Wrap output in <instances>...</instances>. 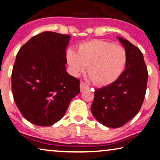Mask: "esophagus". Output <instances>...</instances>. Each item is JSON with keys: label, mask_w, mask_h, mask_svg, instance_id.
I'll return each instance as SVG.
<instances>
[{"label": "esophagus", "mask_w": 160, "mask_h": 160, "mask_svg": "<svg viewBox=\"0 0 160 160\" xmlns=\"http://www.w3.org/2000/svg\"><path fill=\"white\" fill-rule=\"evenodd\" d=\"M80 91H82V90H84V89L89 88V86H88V85L85 83L84 82H80Z\"/></svg>", "instance_id": "esophagus-1"}]
</instances>
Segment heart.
Wrapping results in <instances>:
<instances>
[{
  "label": "heart",
  "mask_w": 160,
  "mask_h": 160,
  "mask_svg": "<svg viewBox=\"0 0 160 160\" xmlns=\"http://www.w3.org/2000/svg\"><path fill=\"white\" fill-rule=\"evenodd\" d=\"M71 73L78 77L88 67L93 83L100 86L112 84L124 71L127 62L125 49L111 42L92 40L80 44L78 53L72 48L67 51Z\"/></svg>",
  "instance_id": "obj_1"
}]
</instances>
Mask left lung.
<instances>
[{"mask_svg":"<svg viewBox=\"0 0 160 160\" xmlns=\"http://www.w3.org/2000/svg\"><path fill=\"white\" fill-rule=\"evenodd\" d=\"M117 38L127 52L126 69L112 84L95 89L91 108L94 118L110 128L123 126L140 111L148 76L141 51L128 40Z\"/></svg>","mask_w":160,"mask_h":160,"instance_id":"left-lung-1","label":"left lung"}]
</instances>
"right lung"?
I'll list each match as a JSON object with an SVG mask.
<instances>
[{"instance_id":"right-lung-1","label":"right lung","mask_w":160,"mask_h":160,"mask_svg":"<svg viewBox=\"0 0 160 160\" xmlns=\"http://www.w3.org/2000/svg\"><path fill=\"white\" fill-rule=\"evenodd\" d=\"M70 36L45 31L20 49L12 73L17 107L33 124L48 127L64 116L80 93V80L66 70Z\"/></svg>"}]
</instances>
